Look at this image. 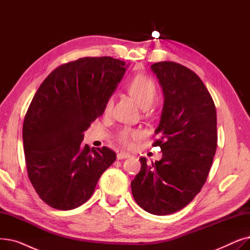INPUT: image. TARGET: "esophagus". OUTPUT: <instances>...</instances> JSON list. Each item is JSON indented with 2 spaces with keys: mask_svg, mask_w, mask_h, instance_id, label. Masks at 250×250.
<instances>
[{
  "mask_svg": "<svg viewBox=\"0 0 250 250\" xmlns=\"http://www.w3.org/2000/svg\"><path fill=\"white\" fill-rule=\"evenodd\" d=\"M130 155L128 153H125V152H121L117 154V159L121 160V159H126V158H129Z\"/></svg>",
  "mask_w": 250,
  "mask_h": 250,
  "instance_id": "esophagus-1",
  "label": "esophagus"
}]
</instances>
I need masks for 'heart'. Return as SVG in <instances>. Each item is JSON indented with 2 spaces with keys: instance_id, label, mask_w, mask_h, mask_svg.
I'll return each mask as SVG.
<instances>
[{
  "instance_id": "b5f03b06",
  "label": "heart",
  "mask_w": 250,
  "mask_h": 250,
  "mask_svg": "<svg viewBox=\"0 0 250 250\" xmlns=\"http://www.w3.org/2000/svg\"><path fill=\"white\" fill-rule=\"evenodd\" d=\"M128 93L132 95L140 104L142 108H148L154 102L158 89L154 79L146 74H138L130 79L126 85ZM112 106V99L109 98L105 104V111H109ZM143 138L140 129L130 127H123L117 133V141L125 148H133L135 142Z\"/></svg>"
}]
</instances>
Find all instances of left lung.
I'll list each match as a JSON object with an SVG mask.
<instances>
[{
  "label": "left lung",
  "mask_w": 250,
  "mask_h": 250,
  "mask_svg": "<svg viewBox=\"0 0 250 250\" xmlns=\"http://www.w3.org/2000/svg\"><path fill=\"white\" fill-rule=\"evenodd\" d=\"M164 93L154 146L162 159L149 165L141 157V171L130 182L137 204L146 212L165 216L188 205L208 175L217 149V112L201 78L174 62L151 65Z\"/></svg>",
  "instance_id": "8db88e82"
}]
</instances>
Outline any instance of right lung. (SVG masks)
Returning a JSON list of instances; mask_svg holds the SVG:
<instances>
[{"label":"right lung","instance_id":"1","mask_svg":"<svg viewBox=\"0 0 250 250\" xmlns=\"http://www.w3.org/2000/svg\"><path fill=\"white\" fill-rule=\"evenodd\" d=\"M125 64L111 57L82 58L59 65L37 89L24 117L23 145L29 180L49 207L67 211L86 203L115 161L111 149H90L82 141Z\"/></svg>","mask_w":250,"mask_h":250}]
</instances>
